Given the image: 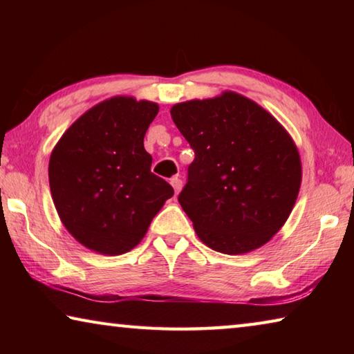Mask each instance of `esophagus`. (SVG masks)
<instances>
[{
    "instance_id": "1",
    "label": "esophagus",
    "mask_w": 354,
    "mask_h": 354,
    "mask_svg": "<svg viewBox=\"0 0 354 354\" xmlns=\"http://www.w3.org/2000/svg\"><path fill=\"white\" fill-rule=\"evenodd\" d=\"M170 183L173 185V189H175V195H178L179 192H181V189H183V181L176 176V178H171Z\"/></svg>"
}]
</instances>
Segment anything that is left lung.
Returning <instances> with one entry per match:
<instances>
[{"mask_svg": "<svg viewBox=\"0 0 354 354\" xmlns=\"http://www.w3.org/2000/svg\"><path fill=\"white\" fill-rule=\"evenodd\" d=\"M171 118L195 153L178 201L201 241L225 254L270 241L301 183L298 149L286 129L232 92L173 106Z\"/></svg>", "mask_w": 354, "mask_h": 354, "instance_id": "8db88e82", "label": "left lung"}]
</instances>
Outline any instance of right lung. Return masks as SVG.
<instances>
[{
    "label": "right lung",
    "instance_id": "obj_1",
    "mask_svg": "<svg viewBox=\"0 0 354 354\" xmlns=\"http://www.w3.org/2000/svg\"><path fill=\"white\" fill-rule=\"evenodd\" d=\"M158 104L117 97L92 107L67 129L50 159L59 217L84 247L123 254L139 243L173 187L151 173L143 148Z\"/></svg>",
    "mask_w": 354,
    "mask_h": 354
}]
</instances>
